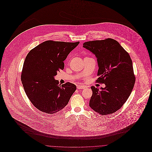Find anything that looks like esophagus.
<instances>
[{"instance_id": "obj_1", "label": "esophagus", "mask_w": 152, "mask_h": 152, "mask_svg": "<svg viewBox=\"0 0 152 152\" xmlns=\"http://www.w3.org/2000/svg\"><path fill=\"white\" fill-rule=\"evenodd\" d=\"M85 87L84 86H77V89H84Z\"/></svg>"}]
</instances>
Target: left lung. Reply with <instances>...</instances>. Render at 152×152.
Returning <instances> with one entry per match:
<instances>
[{
    "label": "left lung",
    "mask_w": 152,
    "mask_h": 152,
    "mask_svg": "<svg viewBox=\"0 0 152 152\" xmlns=\"http://www.w3.org/2000/svg\"><path fill=\"white\" fill-rule=\"evenodd\" d=\"M83 47L96 57L99 68L96 82L105 85L100 89L91 87L92 95L89 107L103 115L114 113L127 101L134 85L130 56L112 39L87 42Z\"/></svg>",
    "instance_id": "obj_1"
}]
</instances>
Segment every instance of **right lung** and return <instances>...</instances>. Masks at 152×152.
Returning a JSON list of instances; mask_svg holds the SVG:
<instances>
[{
  "instance_id": "obj_1",
  "label": "right lung",
  "mask_w": 152,
  "mask_h": 152,
  "mask_svg": "<svg viewBox=\"0 0 152 152\" xmlns=\"http://www.w3.org/2000/svg\"><path fill=\"white\" fill-rule=\"evenodd\" d=\"M48 40L39 44L27 54L21 80L29 100L36 108L47 114L64 108L75 91V85L59 84L54 79L64 68V61L79 44Z\"/></svg>"
}]
</instances>
